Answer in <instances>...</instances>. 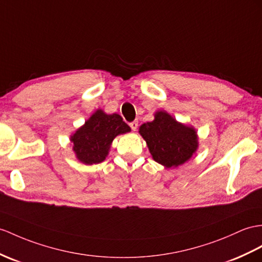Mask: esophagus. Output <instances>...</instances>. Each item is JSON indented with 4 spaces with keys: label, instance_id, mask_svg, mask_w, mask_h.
Segmentation results:
<instances>
[{
    "label": "esophagus",
    "instance_id": "34e87169",
    "mask_svg": "<svg viewBox=\"0 0 262 262\" xmlns=\"http://www.w3.org/2000/svg\"><path fill=\"white\" fill-rule=\"evenodd\" d=\"M130 127L132 129V131H137L138 129V121H133V122L130 123Z\"/></svg>",
    "mask_w": 262,
    "mask_h": 262
}]
</instances>
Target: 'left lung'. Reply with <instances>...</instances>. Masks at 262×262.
Listing matches in <instances>:
<instances>
[{
	"label": "left lung",
	"instance_id": "8db88e82",
	"mask_svg": "<svg viewBox=\"0 0 262 262\" xmlns=\"http://www.w3.org/2000/svg\"><path fill=\"white\" fill-rule=\"evenodd\" d=\"M139 133L145 140L153 160L165 168L187 162L199 145L193 127L178 122L165 111L156 112L155 120L143 123Z\"/></svg>",
	"mask_w": 262,
	"mask_h": 262
}]
</instances>
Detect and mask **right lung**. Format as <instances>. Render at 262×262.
<instances>
[{
	"label": "right lung",
	"mask_w": 262,
	"mask_h": 262,
	"mask_svg": "<svg viewBox=\"0 0 262 262\" xmlns=\"http://www.w3.org/2000/svg\"><path fill=\"white\" fill-rule=\"evenodd\" d=\"M130 131V126L119 114H106L99 109L70 140L79 161L84 164H97L105 160L113 139Z\"/></svg>",
	"instance_id": "right-lung-1"
}]
</instances>
